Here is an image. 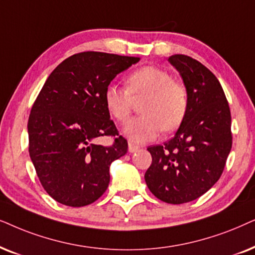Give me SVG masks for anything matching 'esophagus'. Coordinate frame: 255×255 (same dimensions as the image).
Returning a JSON list of instances; mask_svg holds the SVG:
<instances>
[{"label": "esophagus", "mask_w": 255, "mask_h": 255, "mask_svg": "<svg viewBox=\"0 0 255 255\" xmlns=\"http://www.w3.org/2000/svg\"><path fill=\"white\" fill-rule=\"evenodd\" d=\"M138 149H140V147H138V145L131 143V142H129V143H128V151H129V152H135V151H137Z\"/></svg>", "instance_id": "obj_1"}]
</instances>
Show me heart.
<instances>
[{"label":"heart","mask_w":255,"mask_h":255,"mask_svg":"<svg viewBox=\"0 0 255 255\" xmlns=\"http://www.w3.org/2000/svg\"><path fill=\"white\" fill-rule=\"evenodd\" d=\"M127 88L107 85L105 106L112 118L124 122L129 117L133 99L145 97L140 117L131 118L124 126V133L136 143L150 141L161 133L172 131L184 120L189 107V94L182 83L172 80L168 71L157 66H143L126 79Z\"/></svg>","instance_id":"b5f03b06"}]
</instances>
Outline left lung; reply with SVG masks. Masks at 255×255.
<instances>
[{
    "instance_id": "left-lung-1",
    "label": "left lung",
    "mask_w": 255,
    "mask_h": 255,
    "mask_svg": "<svg viewBox=\"0 0 255 255\" xmlns=\"http://www.w3.org/2000/svg\"><path fill=\"white\" fill-rule=\"evenodd\" d=\"M168 60L188 90L189 107L175 136L148 148L152 162L144 179L162 202L183 204L204 195L222 176L232 148L231 112L222 85L208 67L185 54Z\"/></svg>"
}]
</instances>
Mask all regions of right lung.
Wrapping results in <instances>:
<instances>
[{"instance_id": "right-lung-1", "label": "right lung", "mask_w": 255, "mask_h": 255, "mask_svg": "<svg viewBox=\"0 0 255 255\" xmlns=\"http://www.w3.org/2000/svg\"><path fill=\"white\" fill-rule=\"evenodd\" d=\"M138 57L87 51L66 58L40 90L28 121L29 154L43 188L60 204H92L110 184V165L126 155L104 101L107 85ZM101 136H114L110 147Z\"/></svg>"}]
</instances>
